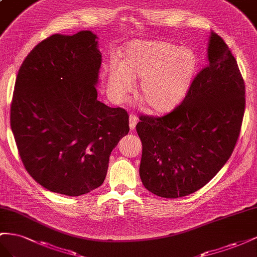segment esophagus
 <instances>
[{"instance_id":"34e87169","label":"esophagus","mask_w":257,"mask_h":257,"mask_svg":"<svg viewBox=\"0 0 257 257\" xmlns=\"http://www.w3.org/2000/svg\"><path fill=\"white\" fill-rule=\"evenodd\" d=\"M137 123H138V117L136 115H130L129 116V127H130V129L135 130Z\"/></svg>"}]
</instances>
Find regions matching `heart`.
<instances>
[{
	"label": "heart",
	"mask_w": 257,
	"mask_h": 257,
	"mask_svg": "<svg viewBox=\"0 0 257 257\" xmlns=\"http://www.w3.org/2000/svg\"><path fill=\"white\" fill-rule=\"evenodd\" d=\"M198 69V57L189 47L163 41H136L126 48L123 60L108 64L107 92L122 102L141 78L138 96L151 111L168 112L186 97Z\"/></svg>",
	"instance_id": "heart-1"
}]
</instances>
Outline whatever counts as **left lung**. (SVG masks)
Returning <instances> with one entry per match:
<instances>
[{
	"instance_id": "8db88e82",
	"label": "left lung",
	"mask_w": 257,
	"mask_h": 257,
	"mask_svg": "<svg viewBox=\"0 0 257 257\" xmlns=\"http://www.w3.org/2000/svg\"><path fill=\"white\" fill-rule=\"evenodd\" d=\"M208 60L171 112L139 117L140 177L144 187L159 197H184L203 187L227 163L238 141L244 80L228 46L214 31Z\"/></svg>"
}]
</instances>
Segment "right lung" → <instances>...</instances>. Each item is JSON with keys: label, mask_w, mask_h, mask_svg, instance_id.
Instances as JSON below:
<instances>
[{"label": "right lung", "mask_w": 257, "mask_h": 257, "mask_svg": "<svg viewBox=\"0 0 257 257\" xmlns=\"http://www.w3.org/2000/svg\"><path fill=\"white\" fill-rule=\"evenodd\" d=\"M97 35L54 34L18 71L11 127L28 173L50 192L80 196L101 186L129 115L98 101Z\"/></svg>", "instance_id": "obj_1"}]
</instances>
